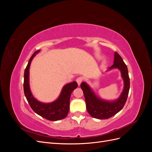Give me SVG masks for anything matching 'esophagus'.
<instances>
[{
	"label": "esophagus",
	"mask_w": 152,
	"mask_h": 152,
	"mask_svg": "<svg viewBox=\"0 0 152 152\" xmlns=\"http://www.w3.org/2000/svg\"><path fill=\"white\" fill-rule=\"evenodd\" d=\"M76 81H77V82L78 85L80 86V84H81V82H82V81H83V78H82V77H79V78H77V79H76Z\"/></svg>",
	"instance_id": "obj_1"
}]
</instances>
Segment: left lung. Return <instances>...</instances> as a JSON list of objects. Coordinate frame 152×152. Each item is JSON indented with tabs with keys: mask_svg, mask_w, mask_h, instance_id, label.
Segmentation results:
<instances>
[{
	"mask_svg": "<svg viewBox=\"0 0 152 152\" xmlns=\"http://www.w3.org/2000/svg\"><path fill=\"white\" fill-rule=\"evenodd\" d=\"M113 68L120 70L124 83L122 93L120 97L116 100L109 102L101 99L95 94L94 91L86 82H82L80 84V87L84 94L87 110L90 115L94 118H109L120 112L126 104L130 88V79L127 67L122 57L117 52L114 54L113 65L109 68L108 70Z\"/></svg>",
	"mask_w": 152,
	"mask_h": 152,
	"instance_id": "1",
	"label": "left lung"
}]
</instances>
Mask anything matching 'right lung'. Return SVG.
Returning <instances> with one entry per match:
<instances>
[{
  "instance_id": "1",
  "label": "right lung",
  "mask_w": 152,
  "mask_h": 152,
  "mask_svg": "<svg viewBox=\"0 0 152 152\" xmlns=\"http://www.w3.org/2000/svg\"><path fill=\"white\" fill-rule=\"evenodd\" d=\"M40 50L35 51L28 63L24 73V93L31 109L43 118L49 121H56L65 118L70 110V98L72 91L75 89L78 84L75 81L64 86L59 97L52 103L40 102L32 95L29 84V70L32 59Z\"/></svg>"
}]
</instances>
